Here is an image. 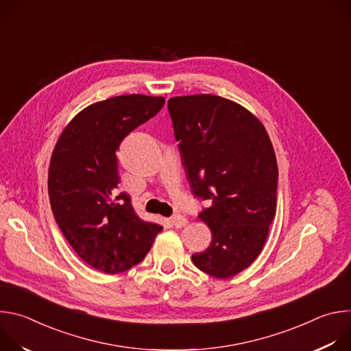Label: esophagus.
I'll return each instance as SVG.
<instances>
[{"instance_id":"esophagus-1","label":"esophagus","mask_w":351,"mask_h":351,"mask_svg":"<svg viewBox=\"0 0 351 351\" xmlns=\"http://www.w3.org/2000/svg\"><path fill=\"white\" fill-rule=\"evenodd\" d=\"M171 222L175 225V228H183V226L187 225V219H186L183 215H180V214L173 215V217L171 218Z\"/></svg>"}]
</instances>
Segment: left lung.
<instances>
[{
    "label": "left lung",
    "instance_id": "8db88e82",
    "mask_svg": "<svg viewBox=\"0 0 351 351\" xmlns=\"http://www.w3.org/2000/svg\"><path fill=\"white\" fill-rule=\"evenodd\" d=\"M168 110L190 189L210 203L198 218L213 240L191 260L214 278H232L260 256L275 218L272 143L257 117L219 95L173 97Z\"/></svg>",
    "mask_w": 351,
    "mask_h": 351
}]
</instances>
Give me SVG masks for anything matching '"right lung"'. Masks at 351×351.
<instances>
[{
  "label": "right lung",
  "mask_w": 351,
  "mask_h": 351,
  "mask_svg": "<svg viewBox=\"0 0 351 351\" xmlns=\"http://www.w3.org/2000/svg\"><path fill=\"white\" fill-rule=\"evenodd\" d=\"M164 97L126 94L80 111L61 133L48 169L54 218L76 254L110 275L137 265L162 226L140 219L118 191L117 152L137 126L156 117Z\"/></svg>",
  "instance_id": "1"
}]
</instances>
